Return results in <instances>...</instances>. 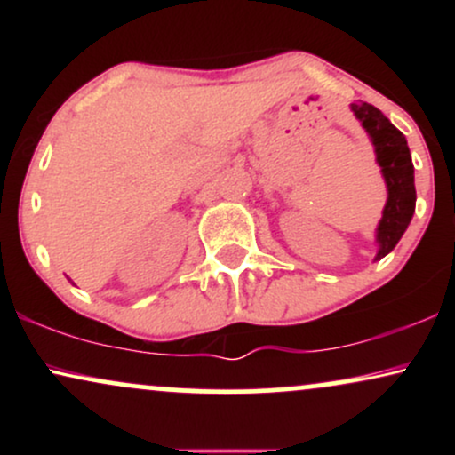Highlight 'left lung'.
Listing matches in <instances>:
<instances>
[{"instance_id":"8db88e82","label":"left lung","mask_w":455,"mask_h":455,"mask_svg":"<svg viewBox=\"0 0 455 455\" xmlns=\"http://www.w3.org/2000/svg\"><path fill=\"white\" fill-rule=\"evenodd\" d=\"M353 113L362 122L372 137L377 160L383 169V177L387 181L389 198L383 210V220L379 224L377 239L380 243L377 260L383 259L395 248L400 237L409 227L412 212H415V175H412V160L404 134L368 102L353 104Z\"/></svg>"}]
</instances>
